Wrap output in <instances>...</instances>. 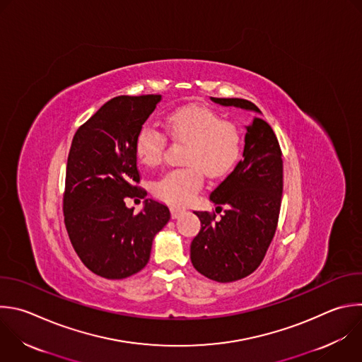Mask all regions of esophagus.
<instances>
[{
  "instance_id": "34e87169",
  "label": "esophagus",
  "mask_w": 362,
  "mask_h": 362,
  "mask_svg": "<svg viewBox=\"0 0 362 362\" xmlns=\"http://www.w3.org/2000/svg\"><path fill=\"white\" fill-rule=\"evenodd\" d=\"M170 213H172V218H177V217H180V216L185 213V209L172 206V207H170Z\"/></svg>"
}]
</instances>
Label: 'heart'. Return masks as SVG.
Masks as SVG:
<instances>
[{
    "label": "heart",
    "instance_id": "1",
    "mask_svg": "<svg viewBox=\"0 0 362 362\" xmlns=\"http://www.w3.org/2000/svg\"><path fill=\"white\" fill-rule=\"evenodd\" d=\"M165 125L175 139L187 142L183 158L186 166L160 175L152 183V190L168 203L187 204L203 186V172L220 177L231 169L238 156L240 136L231 122L210 107L197 105L172 110ZM166 142V135L156 125L145 124L135 139L136 158L145 165H156Z\"/></svg>",
    "mask_w": 362,
    "mask_h": 362
}]
</instances>
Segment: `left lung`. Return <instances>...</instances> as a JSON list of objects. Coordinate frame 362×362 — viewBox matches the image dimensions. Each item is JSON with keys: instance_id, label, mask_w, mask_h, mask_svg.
<instances>
[{"instance_id": "8db88e82", "label": "left lung", "mask_w": 362, "mask_h": 362, "mask_svg": "<svg viewBox=\"0 0 362 362\" xmlns=\"http://www.w3.org/2000/svg\"><path fill=\"white\" fill-rule=\"evenodd\" d=\"M211 100L262 113L247 99ZM281 194L283 159L277 136L264 119L253 116L246 127L243 159L210 194L220 211L223 204L228 209L220 220H216L214 211H194L202 228L190 245L193 267L218 283L252 274L263 262L274 237Z\"/></svg>"}]
</instances>
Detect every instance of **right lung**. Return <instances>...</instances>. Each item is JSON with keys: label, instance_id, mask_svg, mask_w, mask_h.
<instances>
[{"label": "right lung", "instance_id": "right-lung-1", "mask_svg": "<svg viewBox=\"0 0 362 362\" xmlns=\"http://www.w3.org/2000/svg\"><path fill=\"white\" fill-rule=\"evenodd\" d=\"M160 95L107 100L72 139L68 155L64 216L81 262L96 276L120 280L149 262L152 242L170 218L168 206L146 199L141 213L125 197H145L138 186L135 139L160 102Z\"/></svg>", "mask_w": 362, "mask_h": 362}]
</instances>
